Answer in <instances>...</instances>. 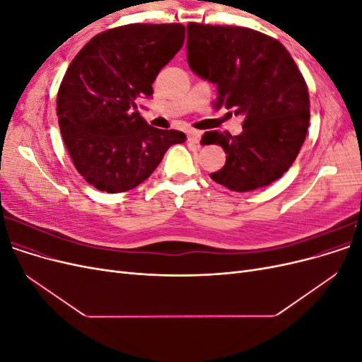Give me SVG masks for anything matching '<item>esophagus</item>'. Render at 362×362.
Masks as SVG:
<instances>
[{
	"label": "esophagus",
	"mask_w": 362,
	"mask_h": 362,
	"mask_svg": "<svg viewBox=\"0 0 362 362\" xmlns=\"http://www.w3.org/2000/svg\"><path fill=\"white\" fill-rule=\"evenodd\" d=\"M201 136H202L201 131H196V129H190L187 133V139L189 141H192V144H199Z\"/></svg>",
	"instance_id": "esophagus-1"
}]
</instances>
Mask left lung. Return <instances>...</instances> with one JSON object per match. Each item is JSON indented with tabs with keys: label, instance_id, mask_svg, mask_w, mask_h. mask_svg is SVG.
Here are the masks:
<instances>
[{
	"label": "left lung",
	"instance_id": "obj_1",
	"mask_svg": "<svg viewBox=\"0 0 362 362\" xmlns=\"http://www.w3.org/2000/svg\"><path fill=\"white\" fill-rule=\"evenodd\" d=\"M190 69L217 87V108L245 117L243 133L210 131L204 145H221L225 166L211 173L234 192L279 180L298 157L310 125V93L281 42L243 27L187 25Z\"/></svg>",
	"mask_w": 362,
	"mask_h": 362
}]
</instances>
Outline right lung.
I'll use <instances>...</instances> for the list:
<instances>
[{"label":"right lung","mask_w":362,"mask_h":362,"mask_svg":"<svg viewBox=\"0 0 362 362\" xmlns=\"http://www.w3.org/2000/svg\"><path fill=\"white\" fill-rule=\"evenodd\" d=\"M185 36L181 24H129L100 33L76 54L57 95L60 133L81 177L95 189L120 193L151 177L166 151L184 144L177 129H158L137 101Z\"/></svg>","instance_id":"add662e5"}]
</instances>
